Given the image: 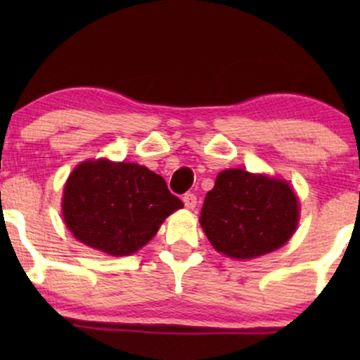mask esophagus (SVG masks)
<instances>
[{"mask_svg":"<svg viewBox=\"0 0 360 360\" xmlns=\"http://www.w3.org/2000/svg\"><path fill=\"white\" fill-rule=\"evenodd\" d=\"M184 203L188 210H193L196 206V196L193 193H185L184 195Z\"/></svg>","mask_w":360,"mask_h":360,"instance_id":"obj_1","label":"esophagus"}]
</instances>
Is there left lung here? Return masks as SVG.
I'll list each match as a JSON object with an SVG mask.
<instances>
[{"label": "left lung", "mask_w": 360, "mask_h": 360, "mask_svg": "<svg viewBox=\"0 0 360 360\" xmlns=\"http://www.w3.org/2000/svg\"><path fill=\"white\" fill-rule=\"evenodd\" d=\"M200 223L216 250L234 259H254L292 238L298 200L283 180L223 170L205 196Z\"/></svg>", "instance_id": "obj_1"}]
</instances>
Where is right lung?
Masks as SVG:
<instances>
[{"label":"right lung","mask_w":360,"mask_h":360,"mask_svg":"<svg viewBox=\"0 0 360 360\" xmlns=\"http://www.w3.org/2000/svg\"><path fill=\"white\" fill-rule=\"evenodd\" d=\"M184 203L160 175L137 164L83 162L63 188V219L80 243L110 255H129L154 238Z\"/></svg>","instance_id":"right-lung-1"}]
</instances>
